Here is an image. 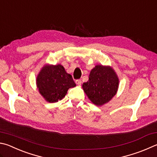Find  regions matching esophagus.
Here are the masks:
<instances>
[{
    "instance_id": "34e87169",
    "label": "esophagus",
    "mask_w": 157,
    "mask_h": 157,
    "mask_svg": "<svg viewBox=\"0 0 157 157\" xmlns=\"http://www.w3.org/2000/svg\"><path fill=\"white\" fill-rule=\"evenodd\" d=\"M75 83L77 85H78V86H80L82 84V80L81 79H77V80L75 81Z\"/></svg>"
}]
</instances>
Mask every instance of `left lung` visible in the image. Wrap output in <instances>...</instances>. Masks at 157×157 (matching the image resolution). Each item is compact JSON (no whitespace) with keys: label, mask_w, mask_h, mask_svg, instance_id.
I'll use <instances>...</instances> for the list:
<instances>
[{"label":"left lung","mask_w":157,"mask_h":157,"mask_svg":"<svg viewBox=\"0 0 157 157\" xmlns=\"http://www.w3.org/2000/svg\"><path fill=\"white\" fill-rule=\"evenodd\" d=\"M119 79L112 67L98 64L90 71L82 88L93 104L101 106L113 98L118 90Z\"/></svg>","instance_id":"obj_1"}]
</instances>
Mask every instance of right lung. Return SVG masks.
Here are the masks:
<instances>
[{"label": "right lung", "instance_id": "add662e5", "mask_svg": "<svg viewBox=\"0 0 157 157\" xmlns=\"http://www.w3.org/2000/svg\"><path fill=\"white\" fill-rule=\"evenodd\" d=\"M36 86L40 95L49 103L62 100L70 88L76 86L70 74L62 64H46L36 78Z\"/></svg>", "mask_w": 157, "mask_h": 157}]
</instances>
